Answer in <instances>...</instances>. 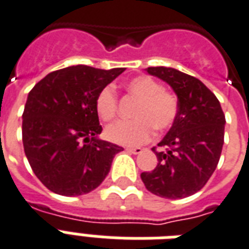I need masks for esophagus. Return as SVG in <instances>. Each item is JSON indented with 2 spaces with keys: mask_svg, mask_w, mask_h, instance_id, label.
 Segmentation results:
<instances>
[{
  "mask_svg": "<svg viewBox=\"0 0 249 249\" xmlns=\"http://www.w3.org/2000/svg\"><path fill=\"white\" fill-rule=\"evenodd\" d=\"M126 151L134 153V155H138V153L143 152V148H140V147H127Z\"/></svg>",
  "mask_w": 249,
  "mask_h": 249,
  "instance_id": "34e87169",
  "label": "esophagus"
}]
</instances>
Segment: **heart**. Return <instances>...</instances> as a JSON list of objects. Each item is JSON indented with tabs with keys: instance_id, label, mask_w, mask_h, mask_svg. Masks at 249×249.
Returning <instances> with one entry per match:
<instances>
[{
	"instance_id": "obj_1",
	"label": "heart",
	"mask_w": 249,
	"mask_h": 249,
	"mask_svg": "<svg viewBox=\"0 0 249 249\" xmlns=\"http://www.w3.org/2000/svg\"><path fill=\"white\" fill-rule=\"evenodd\" d=\"M126 91L138 100L132 121H122L107 127L106 138L122 145L143 144L153 136V128L159 132L169 130L178 115V98L175 93L149 76H138L126 82ZM97 115L104 122H111L118 113V97L111 85L98 91L94 102Z\"/></svg>"
}]
</instances>
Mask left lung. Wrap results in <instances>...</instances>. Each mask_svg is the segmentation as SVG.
Returning <instances> with one entry per match:
<instances>
[{"label":"left lung","instance_id":"1","mask_svg":"<svg viewBox=\"0 0 249 249\" xmlns=\"http://www.w3.org/2000/svg\"><path fill=\"white\" fill-rule=\"evenodd\" d=\"M149 74L168 82L178 98V115L152 151L158 165L140 177L147 190L169 199L185 198L206 185L219 161L224 142L223 110L215 94L190 74L149 67Z\"/></svg>","mask_w":249,"mask_h":249}]
</instances>
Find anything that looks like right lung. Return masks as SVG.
I'll use <instances>...</instances> for the list:
<instances>
[{
    "label": "right lung",
    "instance_id": "right-lung-1",
    "mask_svg": "<svg viewBox=\"0 0 249 249\" xmlns=\"http://www.w3.org/2000/svg\"><path fill=\"white\" fill-rule=\"evenodd\" d=\"M123 71L73 65L48 73L30 90L22 114L23 148L35 176L53 193H90L123 151L97 138L102 127L94 107L98 91Z\"/></svg>",
    "mask_w": 249,
    "mask_h": 249
}]
</instances>
